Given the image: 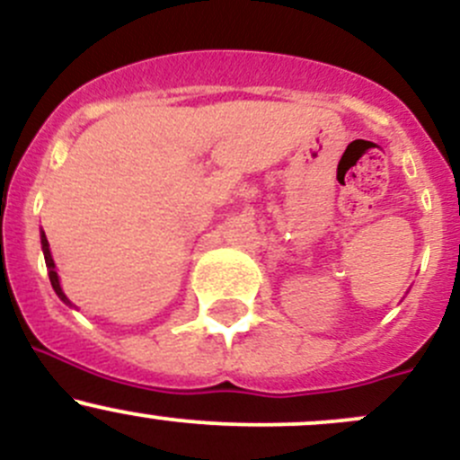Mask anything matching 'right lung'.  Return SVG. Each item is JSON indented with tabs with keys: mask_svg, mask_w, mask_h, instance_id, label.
I'll return each mask as SVG.
<instances>
[{
	"mask_svg": "<svg viewBox=\"0 0 460 460\" xmlns=\"http://www.w3.org/2000/svg\"><path fill=\"white\" fill-rule=\"evenodd\" d=\"M41 250H44L46 268H49V277H50V283H53V290L57 292V296H59L61 301H64V303H68V305H73V303L68 301V296L64 295V290H61V286H59V277H57V270H55L53 254H50V248H49V239H46V234H44V232H41Z\"/></svg>",
	"mask_w": 460,
	"mask_h": 460,
	"instance_id": "add662e5",
	"label": "right lung"
}]
</instances>
